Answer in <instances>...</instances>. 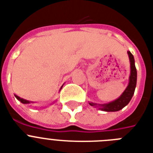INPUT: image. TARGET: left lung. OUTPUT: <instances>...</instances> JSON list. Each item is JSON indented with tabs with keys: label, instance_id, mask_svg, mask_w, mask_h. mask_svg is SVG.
Returning a JSON list of instances; mask_svg holds the SVG:
<instances>
[{
	"label": "left lung",
	"instance_id": "left-lung-1",
	"mask_svg": "<svg viewBox=\"0 0 153 153\" xmlns=\"http://www.w3.org/2000/svg\"><path fill=\"white\" fill-rule=\"evenodd\" d=\"M129 62H130V76H129V82L128 86L126 87V91H124L122 94L117 99L113 102L106 103V104H96L93 102H90L89 104L92 106L99 107V109L106 112H115L118 111L120 109H123L124 107L128 104L131 98H133V94L135 91L136 86H137V69L135 67V61L134 57L130 51H128Z\"/></svg>",
	"mask_w": 153,
	"mask_h": 153
}]
</instances>
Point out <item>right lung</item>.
I'll return each mask as SVG.
<instances>
[{
    "label": "right lung",
    "instance_id": "right-lung-1",
    "mask_svg": "<svg viewBox=\"0 0 153 153\" xmlns=\"http://www.w3.org/2000/svg\"><path fill=\"white\" fill-rule=\"evenodd\" d=\"M62 87H61V89H62ZM15 97L17 98L18 100L20 101L21 103H24V104H29V103H30L29 101H27V100H25V99H23V98H20V97H18L17 95H15Z\"/></svg>",
    "mask_w": 153,
    "mask_h": 153
}]
</instances>
